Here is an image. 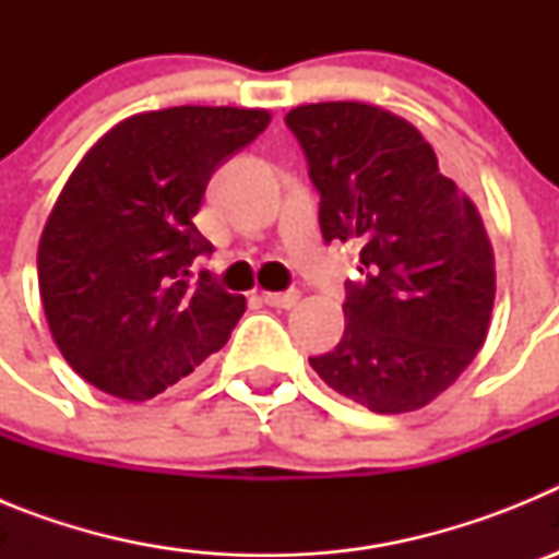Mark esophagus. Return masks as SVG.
<instances>
[{"mask_svg": "<svg viewBox=\"0 0 559 559\" xmlns=\"http://www.w3.org/2000/svg\"><path fill=\"white\" fill-rule=\"evenodd\" d=\"M263 302L271 305V308H280V310H290L296 302H299V290H265L263 294Z\"/></svg>", "mask_w": 559, "mask_h": 559, "instance_id": "1", "label": "esophagus"}]
</instances>
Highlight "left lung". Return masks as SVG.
<instances>
[{"label": "left lung", "mask_w": 559, "mask_h": 559, "mask_svg": "<svg viewBox=\"0 0 559 559\" xmlns=\"http://www.w3.org/2000/svg\"><path fill=\"white\" fill-rule=\"evenodd\" d=\"M319 190L324 243L358 240L344 335L310 358L319 378L374 414L423 408L481 349L496 299L492 246L473 201L397 114L310 103L285 114Z\"/></svg>", "instance_id": "8db88e82"}]
</instances>
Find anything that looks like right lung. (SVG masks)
Instances as JSON below:
<instances>
[{"mask_svg":"<svg viewBox=\"0 0 559 559\" xmlns=\"http://www.w3.org/2000/svg\"><path fill=\"white\" fill-rule=\"evenodd\" d=\"M263 108L176 106L128 117L83 156L38 243V290L67 364L122 400H151L229 341L246 299L201 271L206 185L269 126Z\"/></svg>","mask_w":559,"mask_h":559,"instance_id":"1","label":"right lung"}]
</instances>
